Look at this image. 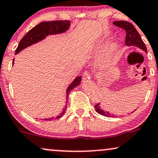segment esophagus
I'll list each match as a JSON object with an SVG mask.
<instances>
[{"mask_svg":"<svg viewBox=\"0 0 158 158\" xmlns=\"http://www.w3.org/2000/svg\"><path fill=\"white\" fill-rule=\"evenodd\" d=\"M82 79L84 81H90V79H91V77H90V75L88 71H85V72L83 73V75H82Z\"/></svg>","mask_w":158,"mask_h":158,"instance_id":"1","label":"esophagus"}]
</instances>
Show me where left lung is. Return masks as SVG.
Here are the masks:
<instances>
[{
	"label": "left lung",
	"instance_id": "8db88e82",
	"mask_svg": "<svg viewBox=\"0 0 158 158\" xmlns=\"http://www.w3.org/2000/svg\"><path fill=\"white\" fill-rule=\"evenodd\" d=\"M113 24L115 26L119 27L120 28L123 29L126 31V40L125 43L127 46H136L141 50L148 52L146 45L143 40L141 38L139 34L136 30L134 25L130 22H126V21H117L113 22ZM97 112L100 114L107 117H115V115H113L107 111H104L101 109L99 103L94 106Z\"/></svg>",
	"mask_w": 158,
	"mask_h": 158
}]
</instances>
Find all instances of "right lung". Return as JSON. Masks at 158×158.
<instances>
[{
    "label": "right lung",
    "mask_w": 158,
    "mask_h": 158,
    "mask_svg": "<svg viewBox=\"0 0 158 158\" xmlns=\"http://www.w3.org/2000/svg\"><path fill=\"white\" fill-rule=\"evenodd\" d=\"M70 26V21L68 20H58V21H51V22H44L40 23L32 29H30L26 35L23 37V38L21 40L17 48H16L15 54H17L21 50H22L24 48H26L28 46H30L33 44L38 43L39 41H41L42 40L45 39L48 35H56V34L63 33L66 30H68L69 27ZM14 60L13 63L14 64ZM81 80V77H78L76 78L73 82L69 86L66 90V102L69 100V95L71 90L73 88H75L80 84ZM67 106L63 109L62 113H60L57 117L50 118H45L44 120L47 121H52L53 119L60 118L64 114L65 111L66 110Z\"/></svg>",
    "instance_id": "obj_1"
}]
</instances>
